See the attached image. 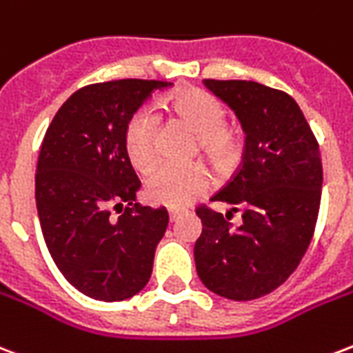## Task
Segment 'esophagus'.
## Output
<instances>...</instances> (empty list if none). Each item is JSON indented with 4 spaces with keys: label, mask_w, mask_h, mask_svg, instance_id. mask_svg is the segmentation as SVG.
I'll use <instances>...</instances> for the list:
<instances>
[{
    "label": "esophagus",
    "mask_w": 353,
    "mask_h": 353,
    "mask_svg": "<svg viewBox=\"0 0 353 353\" xmlns=\"http://www.w3.org/2000/svg\"><path fill=\"white\" fill-rule=\"evenodd\" d=\"M168 215H170V221H176L177 217L181 215V210H176V208H170Z\"/></svg>",
    "instance_id": "34e87169"
}]
</instances>
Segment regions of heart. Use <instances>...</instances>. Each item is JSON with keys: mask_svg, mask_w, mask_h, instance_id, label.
<instances>
[{"mask_svg": "<svg viewBox=\"0 0 353 353\" xmlns=\"http://www.w3.org/2000/svg\"><path fill=\"white\" fill-rule=\"evenodd\" d=\"M164 105L177 121L196 134L202 153L219 166L234 161L240 151L236 132L225 126V109L212 94L189 88L170 96ZM124 149L130 162L139 170H147L157 157V119L147 109H139L130 117L124 128ZM210 176L200 164H159L147 177L145 191L149 200L170 208L187 206L206 191Z\"/></svg>", "mask_w": 353, "mask_h": 353, "instance_id": "obj_1", "label": "heart"}]
</instances>
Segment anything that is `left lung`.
I'll return each instance as SVG.
<instances>
[{
    "label": "left lung",
    "instance_id": "1",
    "mask_svg": "<svg viewBox=\"0 0 353 353\" xmlns=\"http://www.w3.org/2000/svg\"><path fill=\"white\" fill-rule=\"evenodd\" d=\"M242 124V164L212 202L243 212L240 228L196 208L194 263L202 283L230 301L272 293L295 272L318 221L323 168L318 139L289 94L255 81H204Z\"/></svg>",
    "mask_w": 353,
    "mask_h": 353
}]
</instances>
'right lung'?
Listing matches in <instances>:
<instances>
[{
    "instance_id": "1",
    "label": "right lung",
    "mask_w": 353,
    "mask_h": 353,
    "mask_svg": "<svg viewBox=\"0 0 353 353\" xmlns=\"http://www.w3.org/2000/svg\"><path fill=\"white\" fill-rule=\"evenodd\" d=\"M166 81L119 79L73 92L49 124L35 172L43 238L58 270L90 299H130L153 272L166 208L139 206L124 128ZM123 211L117 220L110 212Z\"/></svg>"
}]
</instances>
